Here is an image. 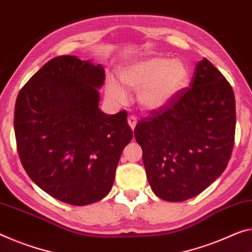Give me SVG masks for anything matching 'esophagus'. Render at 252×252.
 <instances>
[{"mask_svg": "<svg viewBox=\"0 0 252 252\" xmlns=\"http://www.w3.org/2000/svg\"><path fill=\"white\" fill-rule=\"evenodd\" d=\"M137 124V118L135 117V116H129L128 117V125L130 126L131 129H135V126H136Z\"/></svg>", "mask_w": 252, "mask_h": 252, "instance_id": "1", "label": "esophagus"}]
</instances>
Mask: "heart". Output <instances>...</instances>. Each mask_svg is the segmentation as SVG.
Listing matches in <instances>:
<instances>
[{"label":"heart","instance_id":"heart-1","mask_svg":"<svg viewBox=\"0 0 252 252\" xmlns=\"http://www.w3.org/2000/svg\"><path fill=\"white\" fill-rule=\"evenodd\" d=\"M123 86L137 92L142 109L157 111L172 101L187 87L190 68L181 59L152 56L135 61L118 72ZM106 94L116 103H125L126 91L113 77L106 81Z\"/></svg>","mask_w":252,"mask_h":252}]
</instances>
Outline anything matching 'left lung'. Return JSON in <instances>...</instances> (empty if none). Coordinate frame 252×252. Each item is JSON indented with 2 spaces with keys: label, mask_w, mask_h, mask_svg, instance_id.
<instances>
[{
  "label": "left lung",
  "mask_w": 252,
  "mask_h": 252,
  "mask_svg": "<svg viewBox=\"0 0 252 252\" xmlns=\"http://www.w3.org/2000/svg\"><path fill=\"white\" fill-rule=\"evenodd\" d=\"M134 134L153 192L166 202L192 198L229 163L235 134L232 87L203 59L189 88L138 122Z\"/></svg>",
  "instance_id": "obj_1"
}]
</instances>
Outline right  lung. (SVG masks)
<instances>
[{"mask_svg": "<svg viewBox=\"0 0 252 252\" xmlns=\"http://www.w3.org/2000/svg\"><path fill=\"white\" fill-rule=\"evenodd\" d=\"M103 81L102 65L59 56L32 76L15 101L14 133L26 172L54 198L75 206L108 195L133 138L125 110H100Z\"/></svg>", "mask_w": 252, "mask_h": 252, "instance_id": "add662e5", "label": "right lung"}]
</instances>
